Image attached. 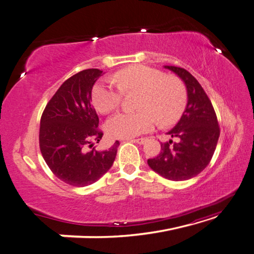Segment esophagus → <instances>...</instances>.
Here are the masks:
<instances>
[{"mask_svg": "<svg viewBox=\"0 0 254 254\" xmlns=\"http://www.w3.org/2000/svg\"><path fill=\"white\" fill-rule=\"evenodd\" d=\"M132 142L134 143H137V144H144L146 142V138L145 137H141V138H133V140H131Z\"/></svg>", "mask_w": 254, "mask_h": 254, "instance_id": "34e87169", "label": "esophagus"}]
</instances>
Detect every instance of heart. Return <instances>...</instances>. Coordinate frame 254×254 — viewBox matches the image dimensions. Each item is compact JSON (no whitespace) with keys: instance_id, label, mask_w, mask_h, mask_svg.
I'll list each match as a JSON object with an SVG mask.
<instances>
[{"instance_id":"1","label":"heart","mask_w":254,"mask_h":254,"mask_svg":"<svg viewBox=\"0 0 254 254\" xmlns=\"http://www.w3.org/2000/svg\"><path fill=\"white\" fill-rule=\"evenodd\" d=\"M116 84L99 81L92 90V102L101 113L119 107L123 91H140L136 112H119L107 121V132L112 137L130 138L153 130L156 118L170 124L181 117L187 101L184 83L176 77L145 64L124 68L114 76Z\"/></svg>"}]
</instances>
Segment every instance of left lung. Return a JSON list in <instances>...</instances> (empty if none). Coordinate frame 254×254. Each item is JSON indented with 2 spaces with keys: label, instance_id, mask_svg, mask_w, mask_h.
<instances>
[{
  "label": "left lung",
  "instance_id": "8db88e82",
  "mask_svg": "<svg viewBox=\"0 0 254 254\" xmlns=\"http://www.w3.org/2000/svg\"><path fill=\"white\" fill-rule=\"evenodd\" d=\"M185 83L187 104L180 121L167 134L170 140L161 143V152L147 160L154 172L170 181H187L197 176L209 164L220 135L211 101L197 79L186 69L164 66Z\"/></svg>",
  "mask_w": 254,
  "mask_h": 254
}]
</instances>
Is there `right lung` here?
<instances>
[{
  "instance_id": "1",
  "label": "right lung",
  "mask_w": 254,
  "mask_h": 254,
  "mask_svg": "<svg viewBox=\"0 0 254 254\" xmlns=\"http://www.w3.org/2000/svg\"><path fill=\"white\" fill-rule=\"evenodd\" d=\"M104 72L86 69L67 79L47 103L41 119L39 147L45 162L59 180L71 186L91 185L102 177L116 160L119 141L98 151L99 118L91 104L94 82ZM92 147L87 150L86 147Z\"/></svg>"
}]
</instances>
